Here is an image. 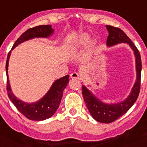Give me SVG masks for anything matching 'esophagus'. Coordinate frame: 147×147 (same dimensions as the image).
Masks as SVG:
<instances>
[{
  "mask_svg": "<svg viewBox=\"0 0 147 147\" xmlns=\"http://www.w3.org/2000/svg\"><path fill=\"white\" fill-rule=\"evenodd\" d=\"M71 77L72 79H76V80H80V76L77 72H74L71 74Z\"/></svg>",
  "mask_w": 147,
  "mask_h": 147,
  "instance_id": "1",
  "label": "esophagus"
}]
</instances>
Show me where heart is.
Listing matches in <instances>:
<instances>
[{"label": "heart", "instance_id": "heart-1", "mask_svg": "<svg viewBox=\"0 0 147 147\" xmlns=\"http://www.w3.org/2000/svg\"><path fill=\"white\" fill-rule=\"evenodd\" d=\"M90 40V37L89 35L85 34H82L80 37V39H79V43L80 45H86L87 43L89 42Z\"/></svg>", "mask_w": 147, "mask_h": 147}]
</instances>
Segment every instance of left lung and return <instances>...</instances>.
Instances as JSON below:
<instances>
[{"label": "left lung", "mask_w": 147, "mask_h": 147, "mask_svg": "<svg viewBox=\"0 0 147 147\" xmlns=\"http://www.w3.org/2000/svg\"><path fill=\"white\" fill-rule=\"evenodd\" d=\"M106 27L109 32L107 45L108 46H111L119 42H127L129 44L134 51L136 55L137 71V80L132 88L130 95L125 101L121 103L106 105L96 98L85 86L82 87L83 98L85 100L87 107L93 119L101 123L108 124L115 121L125 114L136 102L141 89V59L139 51L138 50L129 37L121 28L114 27L113 26H107Z\"/></svg>", "instance_id": "1"}]
</instances>
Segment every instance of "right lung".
I'll list each match as a JSON object with an SVG mask.
<instances>
[{
    "label": "right lung",
    "instance_id": "1",
    "mask_svg": "<svg viewBox=\"0 0 147 147\" xmlns=\"http://www.w3.org/2000/svg\"><path fill=\"white\" fill-rule=\"evenodd\" d=\"M54 30L51 28V26H37L30 28L26 30L23 34H22L20 37L16 40L12 49L15 48L18 45L26 40L32 39L34 37H47L53 33ZM11 51L7 56L6 63V90L8 96L15 105L18 111L23 114L24 116L30 120L33 121H42L51 117L57 111L59 105L60 104L62 97V93L68 83L69 76L66 75L64 77L57 80L54 82L51 89L49 90L45 96L39 102L32 104H27L22 102L13 95L10 88L9 82L8 78V65L9 59Z\"/></svg>",
    "mask_w": 147,
    "mask_h": 147
}]
</instances>
